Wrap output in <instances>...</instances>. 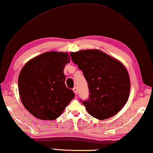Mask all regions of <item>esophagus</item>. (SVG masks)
<instances>
[{
  "instance_id": "obj_1",
  "label": "esophagus",
  "mask_w": 153,
  "mask_h": 153,
  "mask_svg": "<svg viewBox=\"0 0 153 153\" xmlns=\"http://www.w3.org/2000/svg\"><path fill=\"white\" fill-rule=\"evenodd\" d=\"M73 91H74V92L75 93V94L77 95V88L76 87H74L73 88Z\"/></svg>"
}]
</instances>
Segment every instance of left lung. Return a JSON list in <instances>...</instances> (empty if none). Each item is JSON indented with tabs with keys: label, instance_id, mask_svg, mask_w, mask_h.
<instances>
[{
	"label": "left lung",
	"instance_id": "obj_1",
	"mask_svg": "<svg viewBox=\"0 0 153 153\" xmlns=\"http://www.w3.org/2000/svg\"><path fill=\"white\" fill-rule=\"evenodd\" d=\"M71 58L88 83V99L80 100L88 113L101 120L117 114L129 97L131 84L126 67L98 49L71 52Z\"/></svg>",
	"mask_w": 153,
	"mask_h": 153
}]
</instances>
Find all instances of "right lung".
I'll use <instances>...</instances> for the list:
<instances>
[{
    "label": "right lung",
    "instance_id": "1",
    "mask_svg": "<svg viewBox=\"0 0 153 153\" xmlns=\"http://www.w3.org/2000/svg\"><path fill=\"white\" fill-rule=\"evenodd\" d=\"M69 54L49 51L27 62L18 77V91L25 108L42 120L60 117L75 93L65 85L64 68Z\"/></svg>",
    "mask_w": 153,
    "mask_h": 153
}]
</instances>
